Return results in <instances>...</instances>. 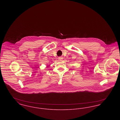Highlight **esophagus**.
Masks as SVG:
<instances>
[{"mask_svg": "<svg viewBox=\"0 0 120 120\" xmlns=\"http://www.w3.org/2000/svg\"><path fill=\"white\" fill-rule=\"evenodd\" d=\"M58 59L60 61H62L63 60V58H62V57H59V58H58Z\"/></svg>", "mask_w": 120, "mask_h": 120, "instance_id": "esophagus-1", "label": "esophagus"}]
</instances>
